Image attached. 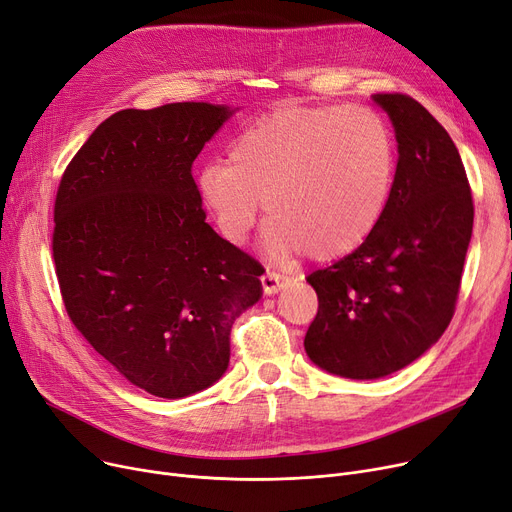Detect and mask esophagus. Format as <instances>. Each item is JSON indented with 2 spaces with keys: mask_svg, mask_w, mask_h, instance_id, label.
<instances>
[{
  "mask_svg": "<svg viewBox=\"0 0 512 512\" xmlns=\"http://www.w3.org/2000/svg\"><path fill=\"white\" fill-rule=\"evenodd\" d=\"M260 281H262V287H264V294H269V296L277 294L279 289H283L289 283L287 277H283V275H279L275 271H266Z\"/></svg>",
  "mask_w": 512,
  "mask_h": 512,
  "instance_id": "obj_1",
  "label": "esophagus"
}]
</instances>
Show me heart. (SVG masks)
<instances>
[{"label":"heart","instance_id":"b5f03b06","mask_svg":"<svg viewBox=\"0 0 512 512\" xmlns=\"http://www.w3.org/2000/svg\"><path fill=\"white\" fill-rule=\"evenodd\" d=\"M394 141L383 118L360 106L283 108L243 131L229 164L212 162L198 191L231 243L250 235L264 200V250L333 260L367 239L394 183Z\"/></svg>","mask_w":512,"mask_h":512}]
</instances>
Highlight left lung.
Returning a JSON list of instances; mask_svg holds the SVG:
<instances>
[{"instance_id":"obj_1","label":"left lung","mask_w":512,"mask_h":512,"mask_svg":"<svg viewBox=\"0 0 512 512\" xmlns=\"http://www.w3.org/2000/svg\"><path fill=\"white\" fill-rule=\"evenodd\" d=\"M398 166L381 221L360 246L306 277L319 298L304 348L321 369L379 379L450 325L473 233V196L448 131L410 95L375 93Z\"/></svg>"}]
</instances>
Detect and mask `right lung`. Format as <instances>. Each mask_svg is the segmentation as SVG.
I'll return each mask as SVG.
<instances>
[{
  "label": "right lung",
  "mask_w": 512,
  "mask_h": 512,
  "mask_svg": "<svg viewBox=\"0 0 512 512\" xmlns=\"http://www.w3.org/2000/svg\"><path fill=\"white\" fill-rule=\"evenodd\" d=\"M233 114L204 102L120 110L66 166L52 250L64 308L133 385L185 398L223 377L262 266L208 223L191 175Z\"/></svg>",
  "instance_id": "obj_1"
}]
</instances>
